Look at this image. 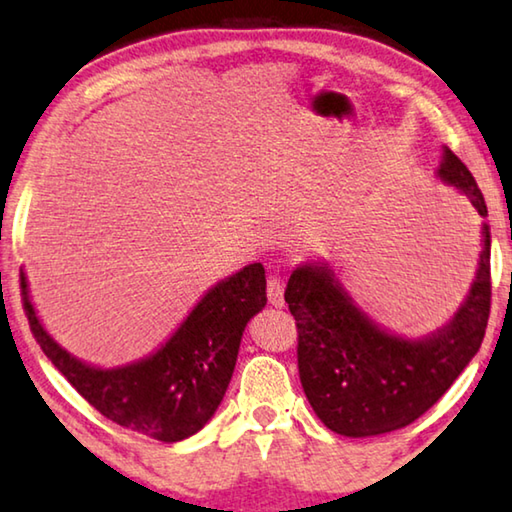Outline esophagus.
Instances as JSON below:
<instances>
[{"label":"esophagus","instance_id":"esophagus-1","mask_svg":"<svg viewBox=\"0 0 512 512\" xmlns=\"http://www.w3.org/2000/svg\"><path fill=\"white\" fill-rule=\"evenodd\" d=\"M267 300H270L272 306H283V279L279 274H270L267 277Z\"/></svg>","mask_w":512,"mask_h":512}]
</instances>
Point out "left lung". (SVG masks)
<instances>
[{
  "mask_svg": "<svg viewBox=\"0 0 512 512\" xmlns=\"http://www.w3.org/2000/svg\"><path fill=\"white\" fill-rule=\"evenodd\" d=\"M439 176L487 217L474 176L451 148L444 151ZM283 297L297 325L302 389L318 419L345 437L405 428L444 396L481 348L492 300L490 229L483 224L481 263L467 302L423 341L377 329L327 267H297Z\"/></svg>",
  "mask_w": 512,
  "mask_h": 512,
  "instance_id": "1",
  "label": "left lung"
}]
</instances>
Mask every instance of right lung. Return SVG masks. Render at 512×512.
<instances>
[{"instance_id":"1","label":"right lung","mask_w":512,"mask_h":512,"mask_svg":"<svg viewBox=\"0 0 512 512\" xmlns=\"http://www.w3.org/2000/svg\"><path fill=\"white\" fill-rule=\"evenodd\" d=\"M20 288L31 334L77 393L109 421L157 442H180L206 426L231 382L242 332L267 302L263 265H247L212 288L153 357L102 371L52 341L29 300L22 270Z\"/></svg>"}]
</instances>
